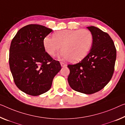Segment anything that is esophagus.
Wrapping results in <instances>:
<instances>
[{
	"mask_svg": "<svg viewBox=\"0 0 125 125\" xmlns=\"http://www.w3.org/2000/svg\"><path fill=\"white\" fill-rule=\"evenodd\" d=\"M66 64H65V63H64V62H61V66H62V67H64V66H66Z\"/></svg>",
	"mask_w": 125,
	"mask_h": 125,
	"instance_id": "esophagus-1",
	"label": "esophagus"
}]
</instances>
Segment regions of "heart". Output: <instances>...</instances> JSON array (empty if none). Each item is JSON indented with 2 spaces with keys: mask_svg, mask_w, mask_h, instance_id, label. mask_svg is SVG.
<instances>
[{
  "mask_svg": "<svg viewBox=\"0 0 125 125\" xmlns=\"http://www.w3.org/2000/svg\"><path fill=\"white\" fill-rule=\"evenodd\" d=\"M93 42V36L89 30H64L55 32L53 37H45L43 45L50 56H54L61 48V56L69 62H75L87 56Z\"/></svg>",
  "mask_w": 125,
  "mask_h": 125,
  "instance_id": "b5f03b06",
  "label": "heart"
}]
</instances>
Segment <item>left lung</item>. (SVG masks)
<instances>
[{
    "label": "left lung",
    "instance_id": "1",
    "mask_svg": "<svg viewBox=\"0 0 125 125\" xmlns=\"http://www.w3.org/2000/svg\"><path fill=\"white\" fill-rule=\"evenodd\" d=\"M87 28L93 36L89 53L76 64L68 65L69 85L74 91L91 94L102 89L112 77L116 49L108 33L94 26Z\"/></svg>",
    "mask_w": 125,
    "mask_h": 125
}]
</instances>
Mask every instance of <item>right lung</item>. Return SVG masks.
<instances>
[{
	"label": "right lung",
	"mask_w": 125,
	"mask_h": 125,
	"mask_svg": "<svg viewBox=\"0 0 125 125\" xmlns=\"http://www.w3.org/2000/svg\"><path fill=\"white\" fill-rule=\"evenodd\" d=\"M39 24H28L17 32L11 42L9 62L17 87L24 93L37 96L50 90L61 70L59 61L45 51L43 41L52 32Z\"/></svg>",
	"instance_id": "1"
}]
</instances>
